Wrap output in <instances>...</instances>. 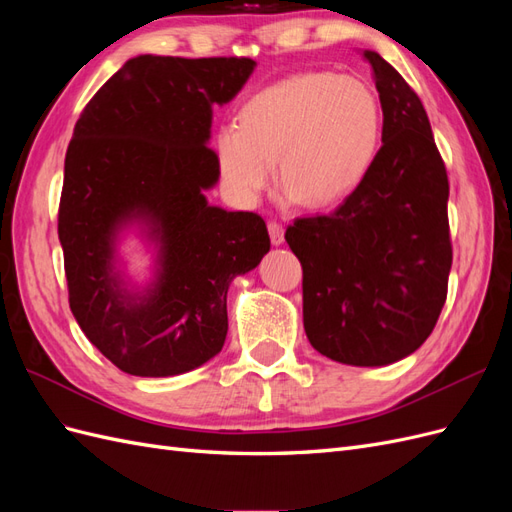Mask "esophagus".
<instances>
[{"label":"esophagus","mask_w":512,"mask_h":512,"mask_svg":"<svg viewBox=\"0 0 512 512\" xmlns=\"http://www.w3.org/2000/svg\"><path fill=\"white\" fill-rule=\"evenodd\" d=\"M269 237H271L273 245H282L284 243V228H282V224L269 222Z\"/></svg>","instance_id":"34e87169"}]
</instances>
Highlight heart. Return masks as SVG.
<instances>
[{"label": "heart", "mask_w": 512, "mask_h": 512, "mask_svg": "<svg viewBox=\"0 0 512 512\" xmlns=\"http://www.w3.org/2000/svg\"><path fill=\"white\" fill-rule=\"evenodd\" d=\"M382 134L380 98L348 74L303 72L247 100L239 123L215 134V153L230 192L252 203L277 177L312 209L344 200L363 181Z\"/></svg>", "instance_id": "heart-1"}]
</instances>
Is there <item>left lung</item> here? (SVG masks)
Wrapping results in <instances>:
<instances>
[{
  "label": "left lung",
  "instance_id": "8db88e82",
  "mask_svg": "<svg viewBox=\"0 0 512 512\" xmlns=\"http://www.w3.org/2000/svg\"><path fill=\"white\" fill-rule=\"evenodd\" d=\"M382 104V147L329 215L286 230L303 267V327L329 359L380 367L436 327L453 265L448 177L423 102L389 61L363 51Z\"/></svg>",
  "mask_w": 512,
  "mask_h": 512
}]
</instances>
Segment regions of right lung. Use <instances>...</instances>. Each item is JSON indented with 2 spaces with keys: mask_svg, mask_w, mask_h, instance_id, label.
<instances>
[{
  "mask_svg": "<svg viewBox=\"0 0 512 512\" xmlns=\"http://www.w3.org/2000/svg\"><path fill=\"white\" fill-rule=\"evenodd\" d=\"M254 68L250 57L138 55L76 121L57 224L70 309L130 376H179L213 359L228 333L230 282L269 252L258 213L205 196L220 179L207 147L213 106L235 98ZM132 225L157 247L145 289L118 269L120 232Z\"/></svg>",
  "mask_w": 512,
  "mask_h": 512,
  "instance_id": "right-lung-1",
  "label": "right lung"
}]
</instances>
